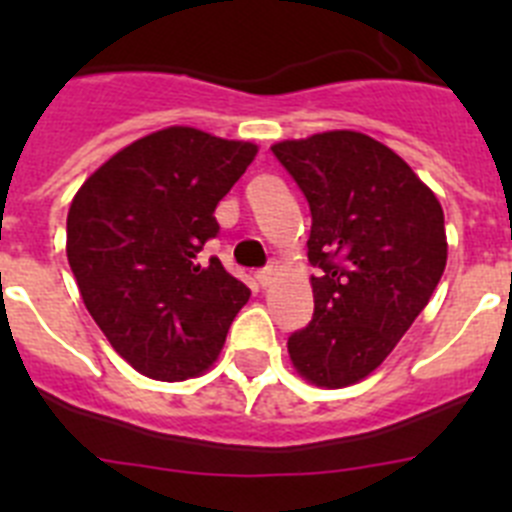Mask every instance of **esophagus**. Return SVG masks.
<instances>
[{"mask_svg": "<svg viewBox=\"0 0 512 512\" xmlns=\"http://www.w3.org/2000/svg\"><path fill=\"white\" fill-rule=\"evenodd\" d=\"M277 271H279V266L274 264V261H271L269 266H264V269H261L259 274H256V279H259L261 287H269V284L274 282V279H277Z\"/></svg>", "mask_w": 512, "mask_h": 512, "instance_id": "obj_1", "label": "esophagus"}]
</instances>
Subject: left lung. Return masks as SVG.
Masks as SVG:
<instances>
[{
	"label": "left lung",
	"mask_w": 512,
	"mask_h": 512,
	"mask_svg": "<svg viewBox=\"0 0 512 512\" xmlns=\"http://www.w3.org/2000/svg\"><path fill=\"white\" fill-rule=\"evenodd\" d=\"M310 205L315 312L289 359L318 387L372 374L428 305L446 269L436 194L395 151L354 130L271 146Z\"/></svg>",
	"instance_id": "8db88e82"
}]
</instances>
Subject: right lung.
Segmentation results:
<instances>
[{
    "label": "right lung",
    "instance_id": "add662e5",
    "mask_svg": "<svg viewBox=\"0 0 512 512\" xmlns=\"http://www.w3.org/2000/svg\"><path fill=\"white\" fill-rule=\"evenodd\" d=\"M256 156L253 143L194 128L135 140L81 184L66 253L81 300L117 354L146 377L205 372L251 289L197 253L220 233L217 202Z\"/></svg>",
    "mask_w": 512,
    "mask_h": 512
}]
</instances>
